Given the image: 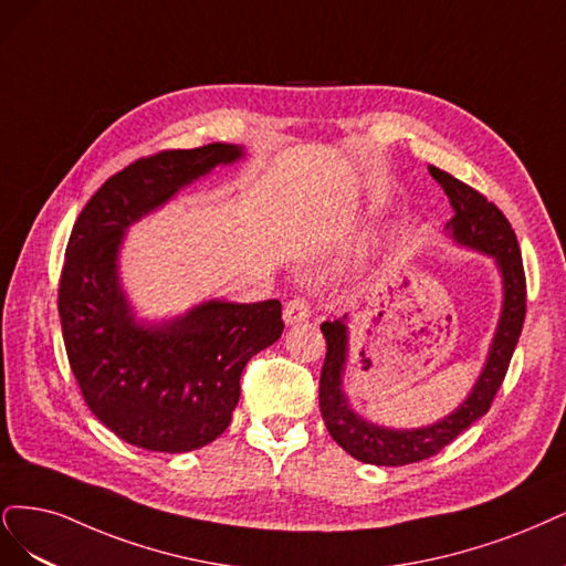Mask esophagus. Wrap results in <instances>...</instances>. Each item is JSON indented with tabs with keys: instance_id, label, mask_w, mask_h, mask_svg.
I'll list each match as a JSON object with an SVG mask.
<instances>
[{
	"instance_id": "esophagus-1",
	"label": "esophagus",
	"mask_w": 566,
	"mask_h": 566,
	"mask_svg": "<svg viewBox=\"0 0 566 566\" xmlns=\"http://www.w3.org/2000/svg\"><path fill=\"white\" fill-rule=\"evenodd\" d=\"M310 315H313V305H310L307 298H294V301H289L284 307V322L289 326L310 319Z\"/></svg>"
}]
</instances>
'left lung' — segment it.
Masks as SVG:
<instances>
[{
	"label": "left lung",
	"instance_id": "obj_1",
	"mask_svg": "<svg viewBox=\"0 0 566 566\" xmlns=\"http://www.w3.org/2000/svg\"><path fill=\"white\" fill-rule=\"evenodd\" d=\"M430 176L440 184L449 197L453 218L447 223L449 234L468 249L486 253L496 261L503 277V307L496 326L494 340L486 355V364L472 386L465 402L426 428L392 430L369 423L350 409L348 397L343 392V374L348 361V315L322 322V334L326 338V357L319 376V411L326 430L334 442L348 451L353 459L371 465H409L440 453L463 430L489 411L491 402L507 374L515 345L522 334L526 315V277L522 265V253L515 230L510 228L503 211L489 202L475 188L451 174L428 167Z\"/></svg>",
	"mask_w": 566,
	"mask_h": 566
}]
</instances>
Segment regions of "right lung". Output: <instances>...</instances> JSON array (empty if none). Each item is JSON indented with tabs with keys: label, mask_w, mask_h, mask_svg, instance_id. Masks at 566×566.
<instances>
[{
	"label": "right lung",
	"mask_w": 566,
	"mask_h": 566,
	"mask_svg": "<svg viewBox=\"0 0 566 566\" xmlns=\"http://www.w3.org/2000/svg\"><path fill=\"white\" fill-rule=\"evenodd\" d=\"M240 145L211 143L136 159L88 199L72 228L59 284L63 340L86 407L119 440L184 453L213 442L240 402L247 361L282 336V303H199L138 324L119 286L124 230L209 174Z\"/></svg>",
	"instance_id": "1"
}]
</instances>
